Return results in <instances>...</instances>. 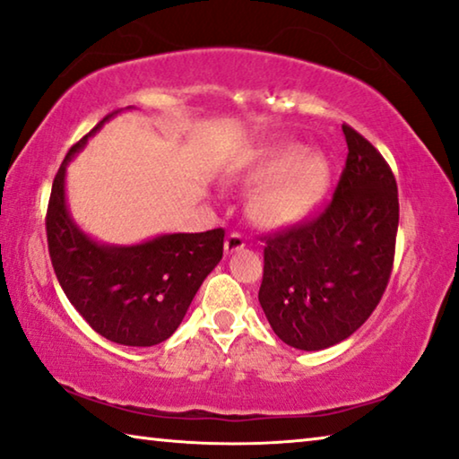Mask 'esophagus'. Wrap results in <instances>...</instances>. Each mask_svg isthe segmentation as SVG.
<instances>
[{
	"mask_svg": "<svg viewBox=\"0 0 459 459\" xmlns=\"http://www.w3.org/2000/svg\"><path fill=\"white\" fill-rule=\"evenodd\" d=\"M244 246H246V239H244L242 234H236V231H231V234L225 238V252H228V254L242 250Z\"/></svg>",
	"mask_w": 459,
	"mask_h": 459,
	"instance_id": "1",
	"label": "esophagus"
}]
</instances>
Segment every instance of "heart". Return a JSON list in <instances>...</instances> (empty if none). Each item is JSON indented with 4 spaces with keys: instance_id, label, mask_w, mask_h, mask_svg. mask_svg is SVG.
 Instances as JSON below:
<instances>
[{
    "instance_id": "b5f03b06",
    "label": "heart",
    "mask_w": 459,
    "mask_h": 459,
    "mask_svg": "<svg viewBox=\"0 0 459 459\" xmlns=\"http://www.w3.org/2000/svg\"><path fill=\"white\" fill-rule=\"evenodd\" d=\"M263 190L254 201V215L273 228L295 223L306 217L324 199L330 186L328 161L320 153H309L298 143H281L250 161L244 174Z\"/></svg>"
}]
</instances>
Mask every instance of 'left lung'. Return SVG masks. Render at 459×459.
Listing matches in <instances>:
<instances>
[{"instance_id": "1", "label": "left lung", "mask_w": 459, "mask_h": 459, "mask_svg": "<svg viewBox=\"0 0 459 459\" xmlns=\"http://www.w3.org/2000/svg\"><path fill=\"white\" fill-rule=\"evenodd\" d=\"M347 164L316 217L266 236L258 301L281 341L322 351L369 318L390 281L398 231L396 178L376 147L342 125Z\"/></svg>"}]
</instances>
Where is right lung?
<instances>
[{"label": "right lung", "instance_id": "add662e5", "mask_svg": "<svg viewBox=\"0 0 459 459\" xmlns=\"http://www.w3.org/2000/svg\"><path fill=\"white\" fill-rule=\"evenodd\" d=\"M112 115L77 141L55 176L47 209L48 254L67 299L98 334L125 347H153L174 334L221 260L225 231L164 234L110 246L80 230L65 201L67 164Z\"/></svg>", "mask_w": 459, "mask_h": 459}]
</instances>
